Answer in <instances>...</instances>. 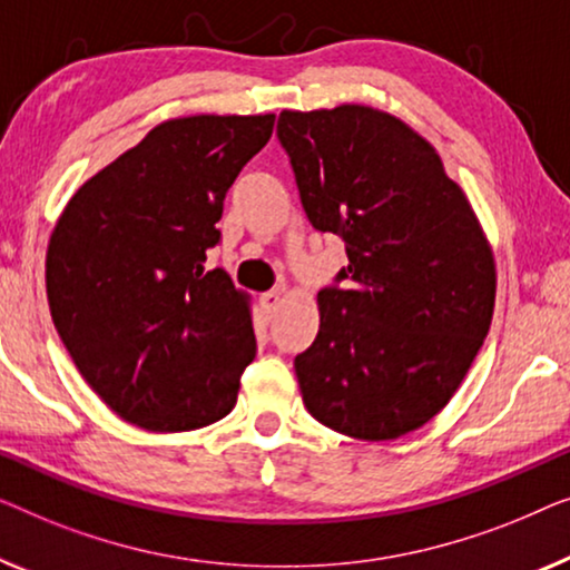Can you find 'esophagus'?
I'll list each match as a JSON object with an SVG mask.
<instances>
[{"label": "esophagus", "instance_id": "1", "mask_svg": "<svg viewBox=\"0 0 570 570\" xmlns=\"http://www.w3.org/2000/svg\"><path fill=\"white\" fill-rule=\"evenodd\" d=\"M282 299H284L282 288H271V292L261 296V304H263V309L268 312V315H274V312L278 309V304H282Z\"/></svg>", "mask_w": 570, "mask_h": 570}]
</instances>
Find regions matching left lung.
<instances>
[{"label": "left lung", "mask_w": 570, "mask_h": 570, "mask_svg": "<svg viewBox=\"0 0 570 570\" xmlns=\"http://www.w3.org/2000/svg\"><path fill=\"white\" fill-rule=\"evenodd\" d=\"M312 227L346 243L343 286L317 294L320 331L294 358L304 407L362 442L421 429L483 346L495 261L464 190L419 131L380 108L282 110Z\"/></svg>", "instance_id": "obj_1"}]
</instances>
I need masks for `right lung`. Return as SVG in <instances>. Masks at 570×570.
<instances>
[{
	"mask_svg": "<svg viewBox=\"0 0 570 570\" xmlns=\"http://www.w3.org/2000/svg\"><path fill=\"white\" fill-rule=\"evenodd\" d=\"M274 118L157 124L77 188L51 232L56 331L102 403L139 429H204L237 403L258 348L250 294L204 263L227 190L268 144Z\"/></svg>",
	"mask_w": 570,
	"mask_h": 570,
	"instance_id": "add662e5",
	"label": "right lung"
}]
</instances>
